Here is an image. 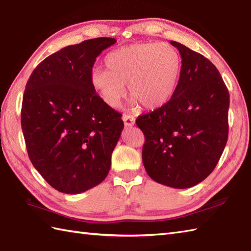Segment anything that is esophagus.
Masks as SVG:
<instances>
[{
  "mask_svg": "<svg viewBox=\"0 0 251 251\" xmlns=\"http://www.w3.org/2000/svg\"><path fill=\"white\" fill-rule=\"evenodd\" d=\"M123 121H124V124H125V126H127V127L134 126L135 123H136V119H135L134 116L127 115V114H125L124 116H123Z\"/></svg>",
  "mask_w": 251,
  "mask_h": 251,
  "instance_id": "34e87169",
  "label": "esophagus"
}]
</instances>
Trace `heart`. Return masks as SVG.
Masks as SVG:
<instances>
[{
	"label": "heart",
	"instance_id": "1",
	"mask_svg": "<svg viewBox=\"0 0 251 251\" xmlns=\"http://www.w3.org/2000/svg\"><path fill=\"white\" fill-rule=\"evenodd\" d=\"M103 69H95L90 84L103 102L117 108L126 97V83L131 104L149 110L166 104L173 97L181 72V57L167 43H138L112 50Z\"/></svg>",
	"mask_w": 251,
	"mask_h": 251
}]
</instances>
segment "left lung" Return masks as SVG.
<instances>
[{
    "instance_id": "obj_1",
    "label": "left lung",
    "mask_w": 251,
    "mask_h": 251,
    "mask_svg": "<svg viewBox=\"0 0 251 251\" xmlns=\"http://www.w3.org/2000/svg\"><path fill=\"white\" fill-rule=\"evenodd\" d=\"M170 44L182 58L177 88L166 104L136 124L146 137L142 162L150 178L188 189L212 173L225 150L230 95L207 58L178 42Z\"/></svg>"
}]
</instances>
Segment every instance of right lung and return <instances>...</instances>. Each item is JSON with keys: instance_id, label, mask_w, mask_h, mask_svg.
<instances>
[{"instance_id": "obj_1", "label": "right lung", "mask_w": 251, "mask_h": 251, "mask_svg": "<svg viewBox=\"0 0 251 251\" xmlns=\"http://www.w3.org/2000/svg\"><path fill=\"white\" fill-rule=\"evenodd\" d=\"M115 43L97 37L63 47L26 82L21 106L26 151L34 168L61 193L92 189L110 170L124 123L95 92L90 74L96 58Z\"/></svg>"}]
</instances>
